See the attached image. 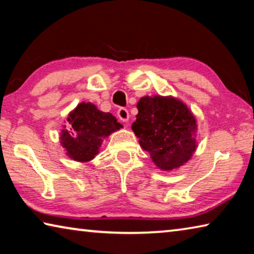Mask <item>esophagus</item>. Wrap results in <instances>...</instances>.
Masks as SVG:
<instances>
[{"mask_svg":"<svg viewBox=\"0 0 254 254\" xmlns=\"http://www.w3.org/2000/svg\"><path fill=\"white\" fill-rule=\"evenodd\" d=\"M118 117L123 122H127L128 120V111L126 109V107H120L118 110Z\"/></svg>","mask_w":254,"mask_h":254,"instance_id":"obj_1","label":"esophagus"}]
</instances>
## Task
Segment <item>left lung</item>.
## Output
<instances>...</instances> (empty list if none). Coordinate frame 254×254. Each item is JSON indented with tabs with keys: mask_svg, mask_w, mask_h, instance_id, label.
<instances>
[{
	"mask_svg": "<svg viewBox=\"0 0 254 254\" xmlns=\"http://www.w3.org/2000/svg\"><path fill=\"white\" fill-rule=\"evenodd\" d=\"M132 130L140 145L162 170L187 162L196 150V120L187 106L171 97L144 96L137 102Z\"/></svg>",
	"mask_w": 254,
	"mask_h": 254,
	"instance_id": "1",
	"label": "left lung"
}]
</instances>
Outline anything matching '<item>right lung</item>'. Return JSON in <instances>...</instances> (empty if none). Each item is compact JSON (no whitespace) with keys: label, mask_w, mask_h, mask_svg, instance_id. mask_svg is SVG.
I'll return each instance as SVG.
<instances>
[{"label":"right lung","mask_w":254,"mask_h":254,"mask_svg":"<svg viewBox=\"0 0 254 254\" xmlns=\"http://www.w3.org/2000/svg\"><path fill=\"white\" fill-rule=\"evenodd\" d=\"M69 130L63 131L62 143L77 161H89L98 153L103 139L122 127L111 113L97 110L92 103H81L68 118Z\"/></svg>","instance_id":"1"}]
</instances>
